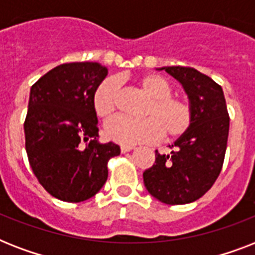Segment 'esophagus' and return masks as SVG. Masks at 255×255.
<instances>
[{
  "label": "esophagus",
  "instance_id": "34e87169",
  "mask_svg": "<svg viewBox=\"0 0 255 255\" xmlns=\"http://www.w3.org/2000/svg\"><path fill=\"white\" fill-rule=\"evenodd\" d=\"M132 149H135V147H133V145H122V147H120V151H122V153L129 152V151H132Z\"/></svg>",
  "mask_w": 255,
  "mask_h": 255
}]
</instances>
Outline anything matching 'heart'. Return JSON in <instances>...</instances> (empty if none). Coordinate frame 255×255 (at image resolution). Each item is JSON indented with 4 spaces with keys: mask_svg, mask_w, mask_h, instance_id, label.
Wrapping results in <instances>:
<instances>
[{
    "mask_svg": "<svg viewBox=\"0 0 255 255\" xmlns=\"http://www.w3.org/2000/svg\"><path fill=\"white\" fill-rule=\"evenodd\" d=\"M137 85L151 99L144 111L145 119L118 116L110 120L104 127L108 139L123 145H133L153 141L160 136L176 139L185 133L192 123V107L185 99L172 95L169 82L157 74H145L137 79ZM119 96L118 78H107L102 82L94 94L96 115L102 119L114 115L119 104Z\"/></svg>",
    "mask_w": 255,
    "mask_h": 255,
    "instance_id": "obj_1",
    "label": "heart"
}]
</instances>
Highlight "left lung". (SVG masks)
<instances>
[{
    "label": "left lung",
    "mask_w": 255,
    "mask_h": 255,
    "mask_svg": "<svg viewBox=\"0 0 255 255\" xmlns=\"http://www.w3.org/2000/svg\"><path fill=\"white\" fill-rule=\"evenodd\" d=\"M170 77L182 86L192 107V123L170 148L156 151L155 164L144 170V185L151 196L168 205L189 204L212 188L225 157L229 114L221 86L192 67L168 66Z\"/></svg>",
    "instance_id": "left-lung-1"
}]
</instances>
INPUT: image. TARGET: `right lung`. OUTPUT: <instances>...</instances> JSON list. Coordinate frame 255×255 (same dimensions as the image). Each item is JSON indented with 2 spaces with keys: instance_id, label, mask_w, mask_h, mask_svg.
Segmentation results:
<instances>
[{
  "instance_id": "add662e5",
  "label": "right lung",
  "mask_w": 255,
  "mask_h": 255,
  "mask_svg": "<svg viewBox=\"0 0 255 255\" xmlns=\"http://www.w3.org/2000/svg\"><path fill=\"white\" fill-rule=\"evenodd\" d=\"M108 70L98 62L54 67L30 88L26 152L42 186L58 200L86 201L107 181L118 144L100 143L94 94Z\"/></svg>"
}]
</instances>
